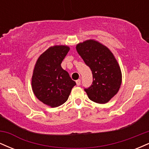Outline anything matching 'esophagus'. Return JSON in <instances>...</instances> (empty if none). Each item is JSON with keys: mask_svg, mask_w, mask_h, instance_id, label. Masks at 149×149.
<instances>
[{"mask_svg": "<svg viewBox=\"0 0 149 149\" xmlns=\"http://www.w3.org/2000/svg\"><path fill=\"white\" fill-rule=\"evenodd\" d=\"M80 83H81V80H80V79H78L76 80V84L77 85H80Z\"/></svg>", "mask_w": 149, "mask_h": 149, "instance_id": "1", "label": "esophagus"}]
</instances>
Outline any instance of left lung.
Segmentation results:
<instances>
[{"label":"left lung","mask_w":149,"mask_h":149,"mask_svg":"<svg viewBox=\"0 0 149 149\" xmlns=\"http://www.w3.org/2000/svg\"><path fill=\"white\" fill-rule=\"evenodd\" d=\"M76 50L93 75L92 85L85 89L92 102L106 104L120 88L122 73L117 59L107 46L94 39L79 42Z\"/></svg>","instance_id":"obj_1"}]
</instances>
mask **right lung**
Segmentation results:
<instances>
[{
  "label": "right lung",
  "mask_w": 149,
  "mask_h": 149,
  "mask_svg": "<svg viewBox=\"0 0 149 149\" xmlns=\"http://www.w3.org/2000/svg\"><path fill=\"white\" fill-rule=\"evenodd\" d=\"M69 49L67 45L51 46L39 56L34 66L31 78L33 94L52 108L65 103L76 85L61 66Z\"/></svg>",
  "instance_id": "add662e5"
}]
</instances>
